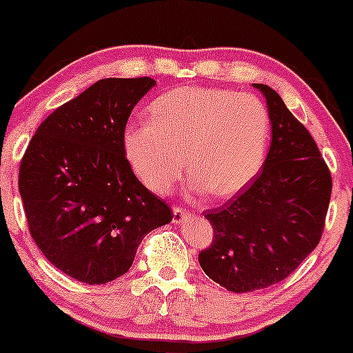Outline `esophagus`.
I'll return each instance as SVG.
<instances>
[{
    "mask_svg": "<svg viewBox=\"0 0 353 353\" xmlns=\"http://www.w3.org/2000/svg\"><path fill=\"white\" fill-rule=\"evenodd\" d=\"M190 216H191L190 210L183 209V207H178V205L173 207V223H176V225L185 223Z\"/></svg>",
    "mask_w": 353,
    "mask_h": 353,
    "instance_id": "34e87169",
    "label": "esophagus"
}]
</instances>
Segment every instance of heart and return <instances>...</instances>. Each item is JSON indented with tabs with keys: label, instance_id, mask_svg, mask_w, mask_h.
<instances>
[{
	"label": "heart",
	"instance_id": "obj_1",
	"mask_svg": "<svg viewBox=\"0 0 353 353\" xmlns=\"http://www.w3.org/2000/svg\"><path fill=\"white\" fill-rule=\"evenodd\" d=\"M149 114L151 120L125 125L122 146L152 191L170 192L186 165L192 191L225 199L243 191L262 167L270 117L254 94L181 86L154 99Z\"/></svg>",
	"mask_w": 353,
	"mask_h": 353
}]
</instances>
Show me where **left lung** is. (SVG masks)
I'll return each instance as SVG.
<instances>
[{
    "label": "left lung",
    "mask_w": 353,
    "mask_h": 353,
    "mask_svg": "<svg viewBox=\"0 0 353 353\" xmlns=\"http://www.w3.org/2000/svg\"><path fill=\"white\" fill-rule=\"evenodd\" d=\"M267 99L272 144L262 172L243 194L207 212L214 228L199 263L212 281L252 292L283 281L320 243L331 199V173L308 130L276 91Z\"/></svg>",
    "instance_id": "left-lung-1"
}]
</instances>
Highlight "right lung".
Instances as JSON below:
<instances>
[{
    "mask_svg": "<svg viewBox=\"0 0 353 353\" xmlns=\"http://www.w3.org/2000/svg\"><path fill=\"white\" fill-rule=\"evenodd\" d=\"M152 86L149 77L96 81L43 120L22 157L19 191L32 238L77 281L122 276L144 236L173 219L122 146L130 114Z\"/></svg>",
    "mask_w": 353,
    "mask_h": 353,
    "instance_id": "add662e5",
    "label": "right lung"
}]
</instances>
